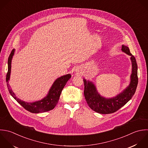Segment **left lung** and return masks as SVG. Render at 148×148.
Instances as JSON below:
<instances>
[{
	"instance_id": "obj_1",
	"label": "left lung",
	"mask_w": 148,
	"mask_h": 148,
	"mask_svg": "<svg viewBox=\"0 0 148 148\" xmlns=\"http://www.w3.org/2000/svg\"><path fill=\"white\" fill-rule=\"evenodd\" d=\"M122 51L131 56L132 72L129 85L116 96L107 99L101 96L97 92L92 82L84 79V96L89 107L95 112L101 114H112L124 106L134 95L138 82V66L135 57L130 53L128 47L122 45Z\"/></svg>"
}]
</instances>
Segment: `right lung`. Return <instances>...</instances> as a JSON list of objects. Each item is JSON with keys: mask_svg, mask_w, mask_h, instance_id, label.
Masks as SVG:
<instances>
[{"mask_svg": "<svg viewBox=\"0 0 148 148\" xmlns=\"http://www.w3.org/2000/svg\"><path fill=\"white\" fill-rule=\"evenodd\" d=\"M14 52L15 49H14L12 50L9 55L8 59V71L6 75L7 85L10 95L20 105H21V106L32 113L44 112L53 110L57 105L61 92L67 82L71 78V75L69 74L57 78L52 84L47 96L43 98L42 100L33 103L25 102L15 96L8 84V81L10 80L11 73V60L12 56L14 55Z\"/></svg>", "mask_w": 148, "mask_h": 148, "instance_id": "obj_1", "label": "right lung"}]
</instances>
